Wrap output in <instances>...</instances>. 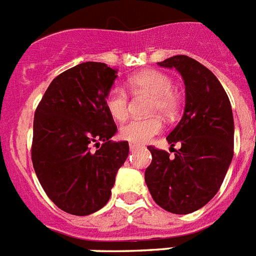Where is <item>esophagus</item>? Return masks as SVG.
<instances>
[{"label": "esophagus", "mask_w": 256, "mask_h": 256, "mask_svg": "<svg viewBox=\"0 0 256 256\" xmlns=\"http://www.w3.org/2000/svg\"><path fill=\"white\" fill-rule=\"evenodd\" d=\"M128 148H130V151H134V150L138 148V144H135V143H130V144H128Z\"/></svg>", "instance_id": "obj_1"}]
</instances>
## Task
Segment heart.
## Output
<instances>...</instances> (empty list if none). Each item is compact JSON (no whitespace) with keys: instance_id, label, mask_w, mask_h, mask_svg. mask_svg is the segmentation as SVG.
Returning <instances> with one entry per match:
<instances>
[{"instance_id":"heart-1","label":"heart","mask_w":256,"mask_h":256,"mask_svg":"<svg viewBox=\"0 0 256 256\" xmlns=\"http://www.w3.org/2000/svg\"><path fill=\"white\" fill-rule=\"evenodd\" d=\"M128 86L134 92H146L152 96L151 112H159L166 117H172L178 112V97L174 92V82L168 74L160 70H147L132 74ZM105 105L110 116L124 121L128 114V94L121 85H113L108 90ZM163 124L158 116L148 118H132L124 124L120 134L132 143H146L162 132Z\"/></svg>"}]
</instances>
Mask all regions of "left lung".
I'll return each mask as SVG.
<instances>
[{
  "instance_id": "left-lung-1",
  "label": "left lung",
  "mask_w": 256,
  "mask_h": 256,
  "mask_svg": "<svg viewBox=\"0 0 256 256\" xmlns=\"http://www.w3.org/2000/svg\"><path fill=\"white\" fill-rule=\"evenodd\" d=\"M160 67L176 68L186 84V109L167 136L180 143L175 156L148 146L152 155L144 180L164 210L188 214L206 205L221 188L234 155V120L225 89L212 70L186 55L172 56Z\"/></svg>"
}]
</instances>
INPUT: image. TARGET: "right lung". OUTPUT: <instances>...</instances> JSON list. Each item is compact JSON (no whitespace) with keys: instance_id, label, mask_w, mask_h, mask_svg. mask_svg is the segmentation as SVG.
<instances>
[{"instance_id":"add662e5","label":"right lung","mask_w":256,"mask_h":256,"mask_svg":"<svg viewBox=\"0 0 256 256\" xmlns=\"http://www.w3.org/2000/svg\"><path fill=\"white\" fill-rule=\"evenodd\" d=\"M116 78L117 70L105 63L78 64L54 78L35 110V174L50 200L70 214L105 206L128 155L126 140H110L117 126L105 97Z\"/></svg>"}]
</instances>
